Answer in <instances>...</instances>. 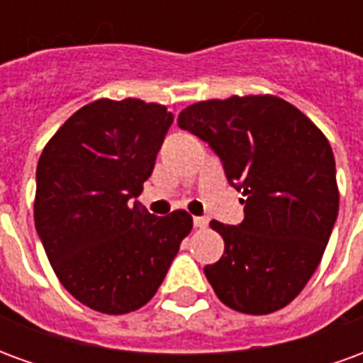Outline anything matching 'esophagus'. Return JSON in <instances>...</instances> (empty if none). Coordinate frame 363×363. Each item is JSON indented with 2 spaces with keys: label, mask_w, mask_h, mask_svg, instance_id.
Here are the masks:
<instances>
[{
  "label": "esophagus",
  "mask_w": 363,
  "mask_h": 363,
  "mask_svg": "<svg viewBox=\"0 0 363 363\" xmlns=\"http://www.w3.org/2000/svg\"><path fill=\"white\" fill-rule=\"evenodd\" d=\"M194 228L198 229L208 228V220H206V218H194Z\"/></svg>",
  "instance_id": "1"
}]
</instances>
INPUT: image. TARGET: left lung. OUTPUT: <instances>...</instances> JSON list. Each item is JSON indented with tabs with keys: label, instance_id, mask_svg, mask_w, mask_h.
<instances>
[{
	"label": "left lung",
	"instance_id": "obj_1",
	"mask_svg": "<svg viewBox=\"0 0 363 363\" xmlns=\"http://www.w3.org/2000/svg\"><path fill=\"white\" fill-rule=\"evenodd\" d=\"M179 128L212 147L245 196L239 225L210 223L225 243L223 257L204 267L216 296L249 315L286 307L319 267L338 216L330 143L303 112L272 95L190 104Z\"/></svg>",
	"mask_w": 363,
	"mask_h": 363
}]
</instances>
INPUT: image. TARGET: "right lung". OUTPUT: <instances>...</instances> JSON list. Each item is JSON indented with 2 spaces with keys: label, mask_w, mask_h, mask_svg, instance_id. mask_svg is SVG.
Segmentation results:
<instances>
[{
  "label": "right lung",
  "mask_w": 363,
  "mask_h": 363,
  "mask_svg": "<svg viewBox=\"0 0 363 363\" xmlns=\"http://www.w3.org/2000/svg\"><path fill=\"white\" fill-rule=\"evenodd\" d=\"M173 114L140 99H99L64 122L36 167L35 225L62 286L106 315L155 296L181 241L184 210L157 218L142 194Z\"/></svg>",
  "instance_id": "right-lung-1"
}]
</instances>
